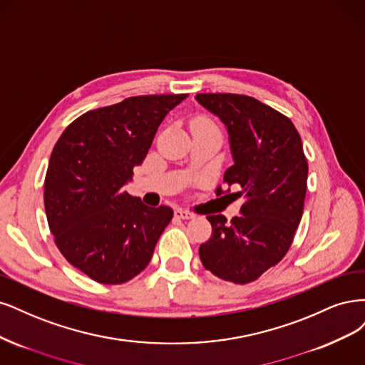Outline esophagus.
Masks as SVG:
<instances>
[{
	"mask_svg": "<svg viewBox=\"0 0 365 365\" xmlns=\"http://www.w3.org/2000/svg\"><path fill=\"white\" fill-rule=\"evenodd\" d=\"M174 215L178 218H182V220H191L194 218V214L190 212V210H185V209H175Z\"/></svg>",
	"mask_w": 365,
	"mask_h": 365,
	"instance_id": "34e87169",
	"label": "esophagus"
}]
</instances>
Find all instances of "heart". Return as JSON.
<instances>
[{
	"instance_id": "b5f03b06",
	"label": "heart",
	"mask_w": 365,
	"mask_h": 365,
	"mask_svg": "<svg viewBox=\"0 0 365 365\" xmlns=\"http://www.w3.org/2000/svg\"><path fill=\"white\" fill-rule=\"evenodd\" d=\"M192 125H198V127H206V128H210V130H215L218 132V128L215 125V123L210 120V118H206V116H198V118H195L192 121Z\"/></svg>"
}]
</instances>
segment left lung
<instances>
[{"label":"left lung","mask_w":365,"mask_h":365,"mask_svg":"<svg viewBox=\"0 0 365 365\" xmlns=\"http://www.w3.org/2000/svg\"><path fill=\"white\" fill-rule=\"evenodd\" d=\"M195 100L227 127L233 165L225 183L240 186L237 195L245 198L230 222L206 217L212 237L200 245V259L222 280L249 284L282 261L302 220L308 180L302 139L289 118L253 97L197 93Z\"/></svg>","instance_id":"8db88e82"}]
</instances>
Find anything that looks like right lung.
Returning a JSON list of instances; mask_svg holds the SVG:
<instances>
[{
  "instance_id": "1",
  "label": "right lung",
  "mask_w": 365,
  "mask_h": 365,
  "mask_svg": "<svg viewBox=\"0 0 365 365\" xmlns=\"http://www.w3.org/2000/svg\"><path fill=\"white\" fill-rule=\"evenodd\" d=\"M186 97L139 96L89 110L53 148L43 183L50 230L66 261L100 284H124L143 272L173 218L171 207H150L123 186Z\"/></svg>"
}]
</instances>
